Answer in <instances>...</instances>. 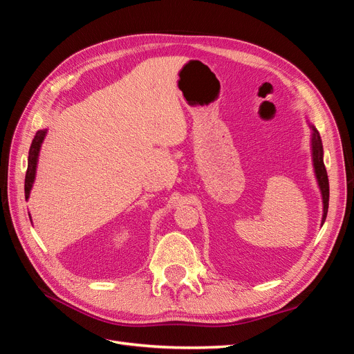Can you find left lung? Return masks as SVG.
<instances>
[{
	"label": "left lung",
	"mask_w": 354,
	"mask_h": 354,
	"mask_svg": "<svg viewBox=\"0 0 354 354\" xmlns=\"http://www.w3.org/2000/svg\"><path fill=\"white\" fill-rule=\"evenodd\" d=\"M313 128V138H312V147H313V165H315V173L317 183L320 187V192H322V199H324V217H322V224L326 220V214H328V205H329V181H328V174H326V168L324 164V146H322V138H320L319 133L315 127Z\"/></svg>",
	"instance_id": "left-lung-1"
}]
</instances>
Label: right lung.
Returning <instances> with one entry per match:
<instances>
[{
    "mask_svg": "<svg viewBox=\"0 0 354 354\" xmlns=\"http://www.w3.org/2000/svg\"><path fill=\"white\" fill-rule=\"evenodd\" d=\"M46 130H41L35 134L34 140H32L30 149H29V158H28V169H26V177H25V198H29L32 183H34L35 178V169H37V160H38V153H39V147L42 140L46 137Z\"/></svg>",
    "mask_w": 354,
    "mask_h": 354,
    "instance_id": "right-lung-1",
    "label": "right lung"
}]
</instances>
